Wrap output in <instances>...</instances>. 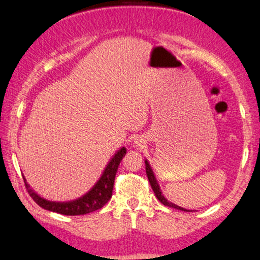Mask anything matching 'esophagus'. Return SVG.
I'll return each mask as SVG.
<instances>
[{
	"mask_svg": "<svg viewBox=\"0 0 260 260\" xmlns=\"http://www.w3.org/2000/svg\"><path fill=\"white\" fill-rule=\"evenodd\" d=\"M146 143V140L143 138V136H138V138H135L133 141V144L135 146H143Z\"/></svg>",
	"mask_w": 260,
	"mask_h": 260,
	"instance_id": "34e87169",
	"label": "esophagus"
}]
</instances>
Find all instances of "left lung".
Here are the masks:
<instances>
[{
  "mask_svg": "<svg viewBox=\"0 0 260 260\" xmlns=\"http://www.w3.org/2000/svg\"><path fill=\"white\" fill-rule=\"evenodd\" d=\"M144 164H145L146 176H148V179H149V182H150V184H151V187H152V190H153V192H154L155 197H157V199H158L160 202H161V204H162L164 206L171 207V208H175V209L182 210V211H190V210H187V209H185V208H183V207H179V206H177V205H175V204H173V202L168 201V200L166 199V198H165V196L162 194V192H161V188H160L159 184H158L157 178H155V176H154V173H153V171H152V168H151V166H150V162L148 161V159L144 160Z\"/></svg>",
  "mask_w": 260,
  "mask_h": 260,
  "instance_id": "left-lung-1",
  "label": "left lung"
}]
</instances>
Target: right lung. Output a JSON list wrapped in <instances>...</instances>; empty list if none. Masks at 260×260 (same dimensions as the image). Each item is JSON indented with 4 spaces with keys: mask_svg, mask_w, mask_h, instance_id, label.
Listing matches in <instances>:
<instances>
[{
    "mask_svg": "<svg viewBox=\"0 0 260 260\" xmlns=\"http://www.w3.org/2000/svg\"><path fill=\"white\" fill-rule=\"evenodd\" d=\"M126 153V148L121 146L119 150L116 151V153L112 155L109 162L103 169L100 178L98 179L96 183L91 187V190L87 191L82 197L77 198L75 200L70 201H51L45 199L39 193L32 190V187L27 183L25 176L26 187L29 196L32 198L37 205L45 210L58 212L61 215L67 216H78L85 215L93 212L98 209H101L108 201L110 200L112 196V190H114V182L116 177V173L118 166H119L120 160Z\"/></svg>",
    "mask_w": 260,
    "mask_h": 260,
    "instance_id": "right-lung-1",
    "label": "right lung"
}]
</instances>
